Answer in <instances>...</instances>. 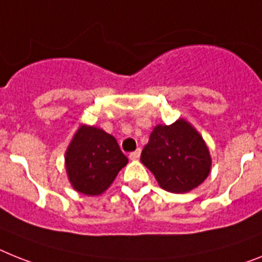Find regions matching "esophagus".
Returning <instances> with one entry per match:
<instances>
[{
	"label": "esophagus",
	"mask_w": 262,
	"mask_h": 262,
	"mask_svg": "<svg viewBox=\"0 0 262 262\" xmlns=\"http://www.w3.org/2000/svg\"><path fill=\"white\" fill-rule=\"evenodd\" d=\"M140 155H141V149H137V150L132 151L130 155H129V158L130 160H137V158H140Z\"/></svg>",
	"instance_id": "34e87169"
}]
</instances>
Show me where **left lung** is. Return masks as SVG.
Segmentation results:
<instances>
[{
    "instance_id": "1",
    "label": "left lung",
    "mask_w": 262,
    "mask_h": 262,
    "mask_svg": "<svg viewBox=\"0 0 262 262\" xmlns=\"http://www.w3.org/2000/svg\"><path fill=\"white\" fill-rule=\"evenodd\" d=\"M141 162L160 186L185 193L199 186L210 170V156L201 136L184 120L157 125L141 153Z\"/></svg>"
}]
</instances>
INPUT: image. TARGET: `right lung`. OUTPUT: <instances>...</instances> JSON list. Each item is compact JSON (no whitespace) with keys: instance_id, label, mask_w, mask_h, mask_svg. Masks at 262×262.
<instances>
[{"instance_id":"add662e5","label":"right lung","mask_w":262,"mask_h":262,"mask_svg":"<svg viewBox=\"0 0 262 262\" xmlns=\"http://www.w3.org/2000/svg\"><path fill=\"white\" fill-rule=\"evenodd\" d=\"M67 172L77 192L97 195L106 190L127 164L113 136L93 126H81L67 150Z\"/></svg>"}]
</instances>
